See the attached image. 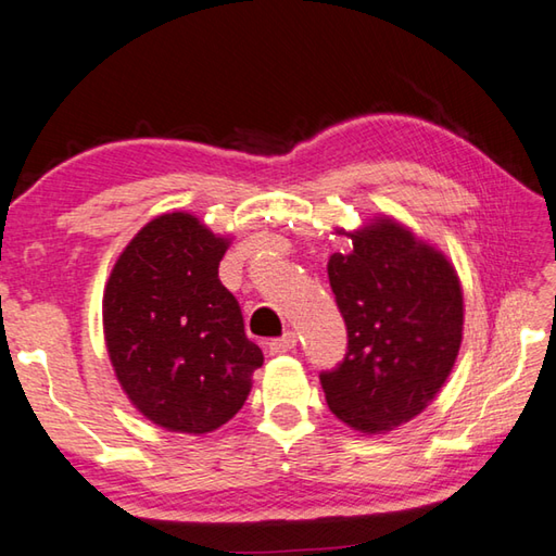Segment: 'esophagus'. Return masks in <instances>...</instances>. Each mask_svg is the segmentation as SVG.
Masks as SVG:
<instances>
[{"label":"esophagus","mask_w":556,"mask_h":556,"mask_svg":"<svg viewBox=\"0 0 556 556\" xmlns=\"http://www.w3.org/2000/svg\"><path fill=\"white\" fill-rule=\"evenodd\" d=\"M293 346H296V332H285L281 337H277V340L269 342V352L271 354H287L291 352Z\"/></svg>","instance_id":"esophagus-1"}]
</instances>
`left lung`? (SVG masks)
Wrapping results in <instances>:
<instances>
[{"label": "left lung", "mask_w": 556, "mask_h": 556, "mask_svg": "<svg viewBox=\"0 0 556 556\" xmlns=\"http://www.w3.org/2000/svg\"><path fill=\"white\" fill-rule=\"evenodd\" d=\"M350 253L328 263L346 323L344 362L320 374L337 419L362 433L421 415L448 380L463 342V287L453 263L393 216H374Z\"/></svg>", "instance_id": "obj_1"}]
</instances>
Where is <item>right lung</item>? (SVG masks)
Listing matches in <instances>:
<instances>
[{
	"label": "right lung",
	"mask_w": 556,
	"mask_h": 556,
	"mask_svg": "<svg viewBox=\"0 0 556 556\" xmlns=\"http://www.w3.org/2000/svg\"><path fill=\"white\" fill-rule=\"evenodd\" d=\"M231 238L188 212L151 219L115 260L103 334L117 383L151 424L202 437L248 400L263 350L219 281Z\"/></svg>",
	"instance_id": "right-lung-1"
}]
</instances>
